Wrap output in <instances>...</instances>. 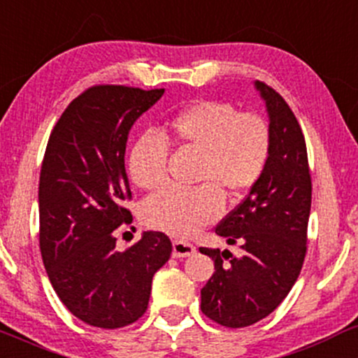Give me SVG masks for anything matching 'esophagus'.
Returning <instances> with one entry per match:
<instances>
[{"label":"esophagus","mask_w":358,"mask_h":358,"mask_svg":"<svg viewBox=\"0 0 358 358\" xmlns=\"http://www.w3.org/2000/svg\"><path fill=\"white\" fill-rule=\"evenodd\" d=\"M196 254V247L189 242H184V240H174L172 243V255L176 259H180V257H191Z\"/></svg>","instance_id":"obj_1"}]
</instances>
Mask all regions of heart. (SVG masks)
I'll return each mask as SVG.
<instances>
[{
    "label": "heart",
    "mask_w": 358,
    "mask_h": 358,
    "mask_svg": "<svg viewBox=\"0 0 358 358\" xmlns=\"http://www.w3.org/2000/svg\"><path fill=\"white\" fill-rule=\"evenodd\" d=\"M169 145L199 154L194 189L166 187L142 204L148 228L189 236L223 211V194L242 196L255 186L271 154V130L262 116L238 113L223 101H194L164 122L157 134L145 131L128 152V174L142 189L167 180Z\"/></svg>",
    "instance_id": "1"
}]
</instances>
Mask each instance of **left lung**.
Segmentation results:
<instances>
[{"label":"left lung","instance_id":"obj_1","mask_svg":"<svg viewBox=\"0 0 358 358\" xmlns=\"http://www.w3.org/2000/svg\"><path fill=\"white\" fill-rule=\"evenodd\" d=\"M266 103L271 154L262 176L242 203L216 227L240 254L204 248L215 272L201 289V311L228 328L254 324L282 303L306 255L311 176L304 135L282 96L255 81Z\"/></svg>","mask_w":358,"mask_h":358}]
</instances>
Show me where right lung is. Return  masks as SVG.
<instances>
[{
	"mask_svg": "<svg viewBox=\"0 0 358 358\" xmlns=\"http://www.w3.org/2000/svg\"><path fill=\"white\" fill-rule=\"evenodd\" d=\"M164 90L94 86L66 108L40 171V252L52 287L76 318L115 330L145 313L152 279L172 252L162 231H143L125 252L115 230L131 223L125 171L131 127Z\"/></svg>",
	"mask_w": 358,
	"mask_h": 358,
	"instance_id": "obj_1",
	"label": "right lung"
}]
</instances>
